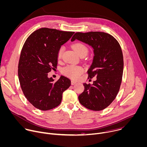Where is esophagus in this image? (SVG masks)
I'll return each mask as SVG.
<instances>
[{
  "instance_id": "1",
  "label": "esophagus",
  "mask_w": 147,
  "mask_h": 147,
  "mask_svg": "<svg viewBox=\"0 0 147 147\" xmlns=\"http://www.w3.org/2000/svg\"><path fill=\"white\" fill-rule=\"evenodd\" d=\"M76 83H77V82L75 81H74V80H71V85H74V84H76Z\"/></svg>"
}]
</instances>
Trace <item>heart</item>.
<instances>
[{"instance_id":"heart-1","label":"heart","mask_w":147,"mask_h":147,"mask_svg":"<svg viewBox=\"0 0 147 147\" xmlns=\"http://www.w3.org/2000/svg\"><path fill=\"white\" fill-rule=\"evenodd\" d=\"M73 48L80 56H85L88 53V47L85 44L81 42L74 43L73 45ZM64 50V46H61L59 48L57 54V57L58 59H60L62 58ZM62 72L63 74L72 79H77L84 72V69L80 66L70 65L65 67L63 69Z\"/></svg>"}]
</instances>
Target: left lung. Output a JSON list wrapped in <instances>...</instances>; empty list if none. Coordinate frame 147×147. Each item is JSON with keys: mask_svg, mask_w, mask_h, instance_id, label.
Here are the masks:
<instances>
[{"mask_svg": "<svg viewBox=\"0 0 147 147\" xmlns=\"http://www.w3.org/2000/svg\"><path fill=\"white\" fill-rule=\"evenodd\" d=\"M76 39L93 48L94 55L87 73L88 78L96 77L92 85L84 83L79 102L88 109L102 110L114 100L120 89L123 70L121 45L112 35L102 32H77L71 41Z\"/></svg>", "mask_w": 147, "mask_h": 147, "instance_id": "8db88e82", "label": "left lung"}]
</instances>
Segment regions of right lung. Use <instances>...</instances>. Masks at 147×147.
<instances>
[{
  "label": "right lung",
  "mask_w": 147,
  "mask_h": 147,
  "mask_svg": "<svg viewBox=\"0 0 147 147\" xmlns=\"http://www.w3.org/2000/svg\"><path fill=\"white\" fill-rule=\"evenodd\" d=\"M74 33L42 28L30 34L23 45L18 78L25 97L38 110L47 111L58 106L63 92L71 85L68 78L62 76L54 81L48 77V73L57 68L59 49Z\"/></svg>",
  "instance_id": "obj_1"
}]
</instances>
